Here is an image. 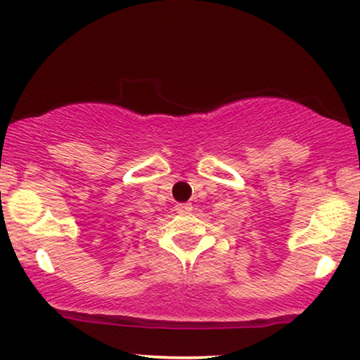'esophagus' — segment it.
I'll return each instance as SVG.
<instances>
[{"label": "esophagus", "mask_w": 360, "mask_h": 360, "mask_svg": "<svg viewBox=\"0 0 360 360\" xmlns=\"http://www.w3.org/2000/svg\"><path fill=\"white\" fill-rule=\"evenodd\" d=\"M193 210V205L191 203H179V205H176V212L177 213H188V212H191Z\"/></svg>", "instance_id": "1"}]
</instances>
